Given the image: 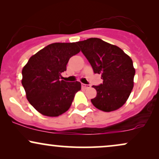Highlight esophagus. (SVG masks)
<instances>
[{"mask_svg":"<svg viewBox=\"0 0 159 159\" xmlns=\"http://www.w3.org/2000/svg\"><path fill=\"white\" fill-rule=\"evenodd\" d=\"M81 87L83 89H87V88H90V84H82Z\"/></svg>","mask_w":159,"mask_h":159,"instance_id":"obj_1","label":"esophagus"}]
</instances>
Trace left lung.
<instances>
[{"label": "left lung", "instance_id": "left-lung-1", "mask_svg": "<svg viewBox=\"0 0 159 159\" xmlns=\"http://www.w3.org/2000/svg\"><path fill=\"white\" fill-rule=\"evenodd\" d=\"M77 45L94 73L101 74L103 80L101 84L93 86L97 94L91 102L105 112L117 110L127 101L134 87L132 60L119 47L98 38L79 41Z\"/></svg>", "mask_w": 159, "mask_h": 159}]
</instances>
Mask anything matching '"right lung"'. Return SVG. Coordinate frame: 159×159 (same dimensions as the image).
Listing matches in <instances>:
<instances>
[{"label": "right lung", "instance_id": "add662e5", "mask_svg": "<svg viewBox=\"0 0 159 159\" xmlns=\"http://www.w3.org/2000/svg\"><path fill=\"white\" fill-rule=\"evenodd\" d=\"M79 52L77 43H52L33 55L24 66L21 84L28 102L40 114L58 116L69 110L81 84L60 77L66 70L69 58Z\"/></svg>", "mask_w": 159, "mask_h": 159}]
</instances>
